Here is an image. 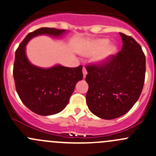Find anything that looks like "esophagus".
I'll return each instance as SVG.
<instances>
[{"instance_id": "obj_1", "label": "esophagus", "mask_w": 156, "mask_h": 156, "mask_svg": "<svg viewBox=\"0 0 156 156\" xmlns=\"http://www.w3.org/2000/svg\"><path fill=\"white\" fill-rule=\"evenodd\" d=\"M82 72H83V78H86L87 74V69L85 67H83V68L82 69Z\"/></svg>"}]
</instances>
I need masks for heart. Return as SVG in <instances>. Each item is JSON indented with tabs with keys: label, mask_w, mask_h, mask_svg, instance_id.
<instances>
[{
	"label": "heart",
	"mask_w": 156,
	"mask_h": 156,
	"mask_svg": "<svg viewBox=\"0 0 156 156\" xmlns=\"http://www.w3.org/2000/svg\"><path fill=\"white\" fill-rule=\"evenodd\" d=\"M109 40L106 39H99L93 40L86 45L81 51V54L85 56H91L100 52L95 58L98 64H104L117 52V47L110 45Z\"/></svg>",
	"instance_id": "1"
}]
</instances>
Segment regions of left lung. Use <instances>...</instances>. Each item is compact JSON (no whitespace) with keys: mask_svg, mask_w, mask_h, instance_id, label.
Here are the masks:
<instances>
[{"mask_svg":"<svg viewBox=\"0 0 156 156\" xmlns=\"http://www.w3.org/2000/svg\"><path fill=\"white\" fill-rule=\"evenodd\" d=\"M122 47L104 64L87 66L90 111L105 119L124 115L137 101L144 87L146 58L132 37L119 33Z\"/></svg>","mask_w":156,"mask_h":156,"instance_id":"left-lung-1","label":"left lung"}]
</instances>
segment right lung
Segmentation results:
<instances>
[{
  "instance_id": "obj_1",
  "label": "right lung",
  "mask_w": 156,
  "mask_h": 156,
  "mask_svg": "<svg viewBox=\"0 0 156 156\" xmlns=\"http://www.w3.org/2000/svg\"><path fill=\"white\" fill-rule=\"evenodd\" d=\"M66 30L41 27L26 36L16 51L13 78L19 98L35 114L49 116L65 108L76 83L83 79L82 66L69 68L56 65L40 68L31 64L26 56V45L39 35L60 37Z\"/></svg>"
}]
</instances>
